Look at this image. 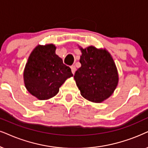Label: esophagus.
Here are the masks:
<instances>
[{"label": "esophagus", "mask_w": 148, "mask_h": 148, "mask_svg": "<svg viewBox=\"0 0 148 148\" xmlns=\"http://www.w3.org/2000/svg\"><path fill=\"white\" fill-rule=\"evenodd\" d=\"M71 69L72 73H73V74H74V73H75V71H76V68H75V66H73V65H72V66H71Z\"/></svg>", "instance_id": "esophagus-1"}]
</instances>
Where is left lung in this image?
<instances>
[{
  "label": "left lung",
  "instance_id": "8db88e82",
  "mask_svg": "<svg viewBox=\"0 0 148 148\" xmlns=\"http://www.w3.org/2000/svg\"><path fill=\"white\" fill-rule=\"evenodd\" d=\"M82 66L74 78L81 95L88 101L102 102L112 95L118 82L116 64L110 54L93 46L81 48Z\"/></svg>",
  "mask_w": 148,
  "mask_h": 148
}]
</instances>
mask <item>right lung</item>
Returning <instances> with one entry per match:
<instances>
[{
  "mask_svg": "<svg viewBox=\"0 0 148 148\" xmlns=\"http://www.w3.org/2000/svg\"><path fill=\"white\" fill-rule=\"evenodd\" d=\"M55 51L53 44L38 45L32 51L25 67V86L39 100L54 97L65 80L73 76L70 67L63 63Z\"/></svg>",
  "mask_w": 148,
  "mask_h": 148,
  "instance_id": "1",
  "label": "right lung"
}]
</instances>
